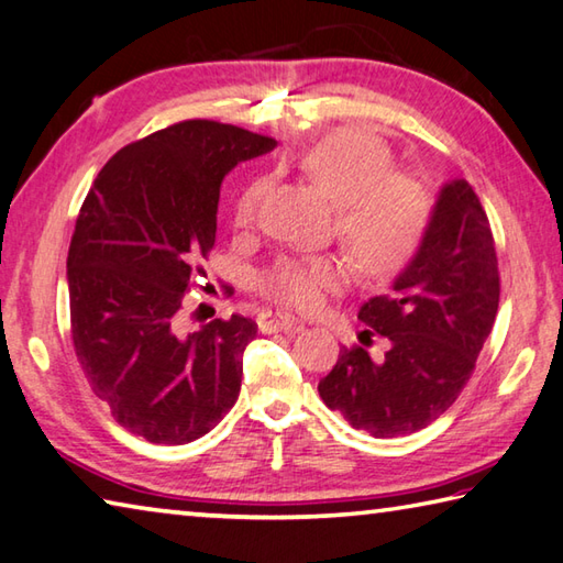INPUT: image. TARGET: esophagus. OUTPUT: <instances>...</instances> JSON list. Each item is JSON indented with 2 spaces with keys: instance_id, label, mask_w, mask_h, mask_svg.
<instances>
[{
  "instance_id": "1",
  "label": "esophagus",
  "mask_w": 563,
  "mask_h": 563,
  "mask_svg": "<svg viewBox=\"0 0 563 563\" xmlns=\"http://www.w3.org/2000/svg\"><path fill=\"white\" fill-rule=\"evenodd\" d=\"M257 323L264 333H299L303 328L299 321H294L291 316L274 313V311H264Z\"/></svg>"
}]
</instances>
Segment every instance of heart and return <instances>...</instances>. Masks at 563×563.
<instances>
[{"label": "heart", "instance_id": "obj_1", "mask_svg": "<svg viewBox=\"0 0 563 563\" xmlns=\"http://www.w3.org/2000/svg\"><path fill=\"white\" fill-rule=\"evenodd\" d=\"M303 176L331 200L345 247L369 274L395 272L417 250L429 220V198L419 181L391 172V154L377 136L333 132L299 158ZM262 181L242 190L238 222L252 220ZM350 282L347 264L333 257L282 260L264 274L260 289L294 311L321 309L325 296Z\"/></svg>", "mask_w": 563, "mask_h": 563}]
</instances>
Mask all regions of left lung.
Instances as JSON below:
<instances>
[{
  "instance_id": "8db88e82",
  "label": "left lung",
  "mask_w": 563,
  "mask_h": 563,
  "mask_svg": "<svg viewBox=\"0 0 563 563\" xmlns=\"http://www.w3.org/2000/svg\"><path fill=\"white\" fill-rule=\"evenodd\" d=\"M500 303L495 240L465 178L439 188L413 257L357 318L389 341L382 360L343 347L318 395L353 429L391 439L429 427L471 379ZM365 331V333H369Z\"/></svg>"
}]
</instances>
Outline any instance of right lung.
Instances as JSON below:
<instances>
[{"label":"right lung","mask_w":563,"mask_h":563,"mask_svg":"<svg viewBox=\"0 0 563 563\" xmlns=\"http://www.w3.org/2000/svg\"><path fill=\"white\" fill-rule=\"evenodd\" d=\"M277 142L210 120L178 122L117 152L95 178L68 250L70 331L114 421L181 446L238 401L245 316L181 331L184 294L216 245L220 184Z\"/></svg>","instance_id":"right-lung-1"}]
</instances>
